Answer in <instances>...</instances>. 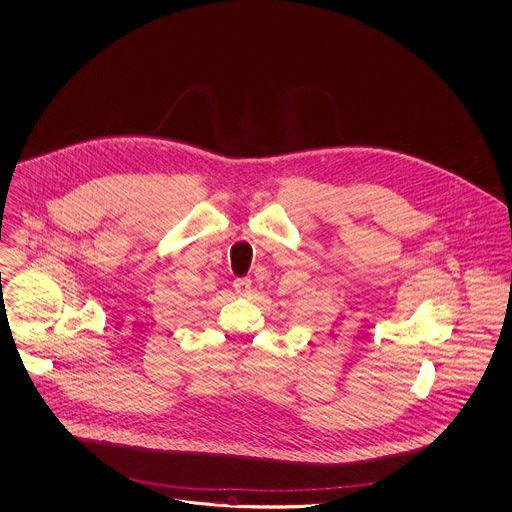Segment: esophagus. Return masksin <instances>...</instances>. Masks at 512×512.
Returning a JSON list of instances; mask_svg holds the SVG:
<instances>
[{"mask_svg": "<svg viewBox=\"0 0 512 512\" xmlns=\"http://www.w3.org/2000/svg\"><path fill=\"white\" fill-rule=\"evenodd\" d=\"M233 289H235L237 295H249L251 293V279H247V277L235 279L233 281Z\"/></svg>", "mask_w": 512, "mask_h": 512, "instance_id": "obj_1", "label": "esophagus"}]
</instances>
